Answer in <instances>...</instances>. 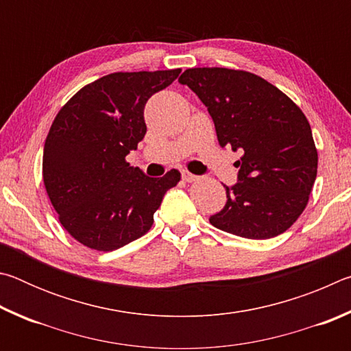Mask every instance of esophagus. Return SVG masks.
<instances>
[{"label":"esophagus","mask_w":351,"mask_h":351,"mask_svg":"<svg viewBox=\"0 0 351 351\" xmlns=\"http://www.w3.org/2000/svg\"><path fill=\"white\" fill-rule=\"evenodd\" d=\"M181 176H182V180L186 181V182H192V181H197V178L198 176H195V175H192V173H189V171H186V170H182V173H181Z\"/></svg>","instance_id":"1"}]
</instances>
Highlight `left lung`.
<instances>
[{
    "instance_id": "1",
    "label": "left lung",
    "mask_w": 351,
    "mask_h": 351,
    "mask_svg": "<svg viewBox=\"0 0 351 351\" xmlns=\"http://www.w3.org/2000/svg\"><path fill=\"white\" fill-rule=\"evenodd\" d=\"M215 123L221 147L243 156L239 182L209 221L251 240L283 234L308 204L317 175V150L302 110L261 77L228 68H192L180 77Z\"/></svg>"
}]
</instances>
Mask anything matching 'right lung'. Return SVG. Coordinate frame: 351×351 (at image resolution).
<instances>
[{
    "label": "right lung",
    "instance_id": "right-lung-1",
    "mask_svg": "<svg viewBox=\"0 0 351 351\" xmlns=\"http://www.w3.org/2000/svg\"><path fill=\"white\" fill-rule=\"evenodd\" d=\"M181 69L114 73L83 86L58 111L45 142L43 181L69 235L114 251L147 234L178 170L150 178L127 154L144 139V108Z\"/></svg>",
    "mask_w": 351,
    "mask_h": 351
}]
</instances>
